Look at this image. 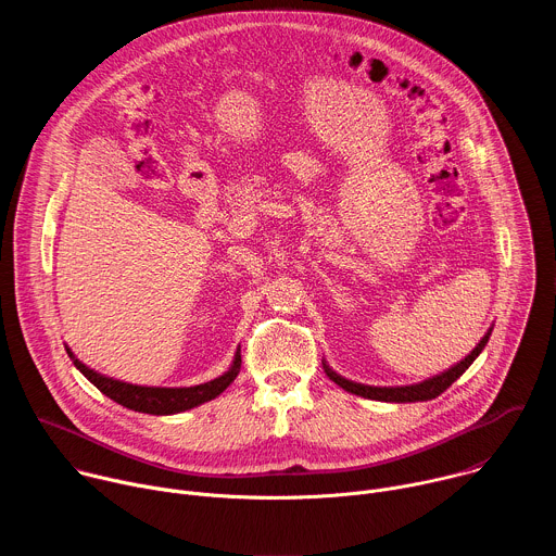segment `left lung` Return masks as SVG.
Returning a JSON list of instances; mask_svg holds the SVG:
<instances>
[{
    "label": "left lung",
    "instance_id": "left-lung-1",
    "mask_svg": "<svg viewBox=\"0 0 556 556\" xmlns=\"http://www.w3.org/2000/svg\"><path fill=\"white\" fill-rule=\"evenodd\" d=\"M491 339V330L484 334V339L475 345V350L462 358L457 365H453L451 369L429 378V380H422L418 384H405V387H371V384H361V382H352V380H345L343 376H339L337 371H332L330 367H326V374L330 376V380H334L339 387H343L345 391L350 393H356V395H363V399H369V401H384V403H416V401H431L435 399V395H440L442 391H446L468 367L470 363L478 358L484 350V345L489 343Z\"/></svg>",
    "mask_w": 556,
    "mask_h": 556
}]
</instances>
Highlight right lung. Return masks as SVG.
Masks as SVG:
<instances>
[{
  "label": "right lung",
  "mask_w": 556,
  "mask_h": 556,
  "mask_svg": "<svg viewBox=\"0 0 556 556\" xmlns=\"http://www.w3.org/2000/svg\"><path fill=\"white\" fill-rule=\"evenodd\" d=\"M72 356V352H70ZM74 365L81 369L88 380L92 384H97V389H101L105 395L127 409L140 412V414H151V416H172V414H180L187 409H193L202 403H208L237 378L240 374V365H242V356L240 352L235 354V361L230 365V369L222 376H217L215 380H208L204 384H195V387H140V384H129V382H121L108 376L97 374L94 369H88L81 361H76L72 356Z\"/></svg>",
  "instance_id": "obj_1"
}]
</instances>
